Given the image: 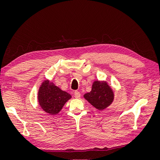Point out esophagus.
<instances>
[{
	"label": "esophagus",
	"mask_w": 160,
	"mask_h": 160,
	"mask_svg": "<svg viewBox=\"0 0 160 160\" xmlns=\"http://www.w3.org/2000/svg\"><path fill=\"white\" fill-rule=\"evenodd\" d=\"M74 97L76 98H79L81 97V93L78 91L74 92Z\"/></svg>",
	"instance_id": "obj_1"
}]
</instances>
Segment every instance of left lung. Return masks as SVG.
<instances>
[{
	"label": "left lung",
	"mask_w": 160,
	"mask_h": 160,
	"mask_svg": "<svg viewBox=\"0 0 160 160\" xmlns=\"http://www.w3.org/2000/svg\"><path fill=\"white\" fill-rule=\"evenodd\" d=\"M84 98L96 109L102 111L113 102L114 92L106 81L95 80L92 85L91 91L84 94Z\"/></svg>",
	"instance_id": "8db88e82"
}]
</instances>
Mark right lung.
Returning <instances> with one entry per match:
<instances>
[{"label":"right lung","mask_w":160,"mask_h":160,"mask_svg":"<svg viewBox=\"0 0 160 160\" xmlns=\"http://www.w3.org/2000/svg\"><path fill=\"white\" fill-rule=\"evenodd\" d=\"M72 97L49 79L41 83L38 89V101L39 106L45 112L56 115L60 112L62 107Z\"/></svg>","instance_id":"1"}]
</instances>
